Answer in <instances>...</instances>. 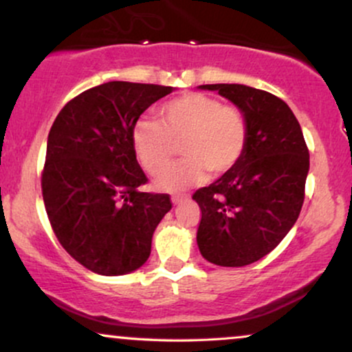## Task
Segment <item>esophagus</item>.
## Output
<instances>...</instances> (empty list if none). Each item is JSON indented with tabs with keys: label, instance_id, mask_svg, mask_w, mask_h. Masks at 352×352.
Listing matches in <instances>:
<instances>
[{
	"label": "esophagus",
	"instance_id": "34e87169",
	"mask_svg": "<svg viewBox=\"0 0 352 352\" xmlns=\"http://www.w3.org/2000/svg\"><path fill=\"white\" fill-rule=\"evenodd\" d=\"M185 199V195H172V204L173 205H177V204H180L182 200Z\"/></svg>",
	"mask_w": 352,
	"mask_h": 352
}]
</instances>
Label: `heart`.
Instances as JSON below:
<instances>
[{
    "label": "heart",
    "instance_id": "b5f03b06",
    "mask_svg": "<svg viewBox=\"0 0 352 352\" xmlns=\"http://www.w3.org/2000/svg\"><path fill=\"white\" fill-rule=\"evenodd\" d=\"M186 159L164 170L176 145ZM248 145V120L240 107L199 92L173 98L159 107V122L142 117L132 127V147L144 170L162 190H182L207 177L223 175L240 162Z\"/></svg>",
    "mask_w": 352,
    "mask_h": 352
}]
</instances>
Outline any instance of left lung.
Here are the masks:
<instances>
[{"label": "left lung", "instance_id": "obj_1", "mask_svg": "<svg viewBox=\"0 0 352 352\" xmlns=\"http://www.w3.org/2000/svg\"><path fill=\"white\" fill-rule=\"evenodd\" d=\"M200 87L243 111L248 145L232 170L193 193L201 212L197 243L213 265H252L276 248L300 217L308 145L292 109L276 96L243 84Z\"/></svg>", "mask_w": 352, "mask_h": 352}]
</instances>
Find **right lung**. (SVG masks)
<instances>
[{
  "instance_id": "obj_1",
  "label": "right lung",
  "mask_w": 352,
  "mask_h": 352,
  "mask_svg": "<svg viewBox=\"0 0 352 352\" xmlns=\"http://www.w3.org/2000/svg\"><path fill=\"white\" fill-rule=\"evenodd\" d=\"M173 91L112 80L80 92L47 135L43 200L56 238L78 263L104 276L147 261L152 235L172 208L167 193L140 192L148 182L132 147V127Z\"/></svg>"
}]
</instances>
